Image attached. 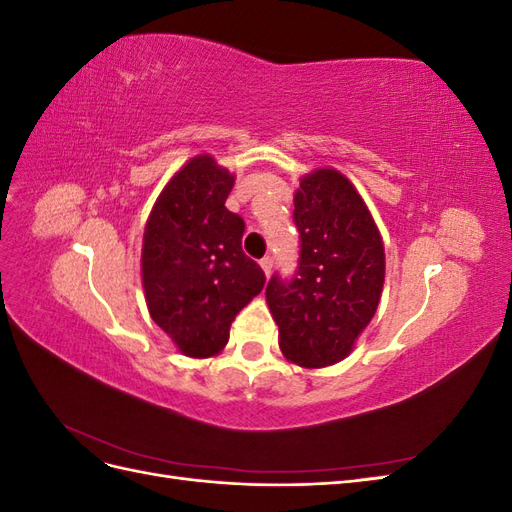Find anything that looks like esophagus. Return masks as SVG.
Returning a JSON list of instances; mask_svg holds the SVG:
<instances>
[{
  "instance_id": "1",
  "label": "esophagus",
  "mask_w": 512,
  "mask_h": 512,
  "mask_svg": "<svg viewBox=\"0 0 512 512\" xmlns=\"http://www.w3.org/2000/svg\"><path fill=\"white\" fill-rule=\"evenodd\" d=\"M260 267H262V271H265V275H269L271 273V269H273V256H265L260 260Z\"/></svg>"
}]
</instances>
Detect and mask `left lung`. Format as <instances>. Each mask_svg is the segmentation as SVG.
Wrapping results in <instances>:
<instances>
[{
	"instance_id": "8db88e82",
	"label": "left lung",
	"mask_w": 512,
	"mask_h": 512,
	"mask_svg": "<svg viewBox=\"0 0 512 512\" xmlns=\"http://www.w3.org/2000/svg\"><path fill=\"white\" fill-rule=\"evenodd\" d=\"M299 267L275 273L267 303L280 348L301 367H327L352 350L374 318L384 284V247L363 198L333 168L314 170L294 194Z\"/></svg>"
}]
</instances>
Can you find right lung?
<instances>
[{
	"label": "right lung",
	"instance_id": "obj_1",
	"mask_svg": "<svg viewBox=\"0 0 512 512\" xmlns=\"http://www.w3.org/2000/svg\"><path fill=\"white\" fill-rule=\"evenodd\" d=\"M232 185L211 156L190 160L162 190L143 237L149 314L194 359L226 346L232 320L267 280L243 254V218L226 209Z\"/></svg>",
	"mask_w": 512,
	"mask_h": 512
}]
</instances>
